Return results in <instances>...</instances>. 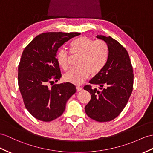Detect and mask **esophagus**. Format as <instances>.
<instances>
[{
  "instance_id": "34e87169",
  "label": "esophagus",
  "mask_w": 153,
  "mask_h": 153,
  "mask_svg": "<svg viewBox=\"0 0 153 153\" xmlns=\"http://www.w3.org/2000/svg\"><path fill=\"white\" fill-rule=\"evenodd\" d=\"M76 90H77L78 91H80L82 90V88L80 87V86H77V87H76Z\"/></svg>"
}]
</instances>
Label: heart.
I'll return each mask as SVG.
<instances>
[{
    "label": "heart",
    "instance_id": "b5f03b06",
    "mask_svg": "<svg viewBox=\"0 0 153 153\" xmlns=\"http://www.w3.org/2000/svg\"><path fill=\"white\" fill-rule=\"evenodd\" d=\"M73 55L79 54L77 68H71L64 74V81L80 85L88 79L89 74L95 75L102 70L108 58L106 45L100 41H93L87 36H81L74 40L70 45ZM58 65L62 69L69 67V55L65 48H60L56 56Z\"/></svg>",
    "mask_w": 153,
    "mask_h": 153
}]
</instances>
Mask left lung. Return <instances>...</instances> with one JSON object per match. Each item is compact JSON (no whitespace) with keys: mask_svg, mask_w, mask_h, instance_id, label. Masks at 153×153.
<instances>
[{"mask_svg":"<svg viewBox=\"0 0 153 153\" xmlns=\"http://www.w3.org/2000/svg\"><path fill=\"white\" fill-rule=\"evenodd\" d=\"M105 42L108 55L105 66L84 89L90 93L91 100L85 106L88 116L99 122L113 120L124 109L133 89L134 74L129 55L125 48L110 36H97Z\"/></svg>","mask_w":153,"mask_h":153,"instance_id":"left-lung-1","label":"left lung"}]
</instances>
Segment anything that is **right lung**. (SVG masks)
<instances>
[{
	"instance_id": "1",
	"label": "right lung",
	"mask_w": 153,
	"mask_h": 153,
	"mask_svg": "<svg viewBox=\"0 0 153 153\" xmlns=\"http://www.w3.org/2000/svg\"><path fill=\"white\" fill-rule=\"evenodd\" d=\"M80 34L43 33L25 48L18 67V84L26 108L37 120L48 122L60 116L67 101L76 91L69 82L51 88L48 85L62 77L56 58L58 48Z\"/></svg>"
}]
</instances>
